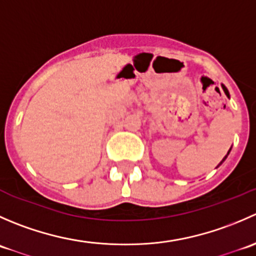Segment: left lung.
<instances>
[{
    "instance_id": "8db88e82",
    "label": "left lung",
    "mask_w": 256,
    "mask_h": 256,
    "mask_svg": "<svg viewBox=\"0 0 256 256\" xmlns=\"http://www.w3.org/2000/svg\"><path fill=\"white\" fill-rule=\"evenodd\" d=\"M222 88H223V90H224V92H226V96H228V98H230V95H229V92H228V89H226V85H223V84H222ZM230 150H232V148H230ZM230 150H229V151H228V154H226V156L224 157L223 160H222V161H220V164H219L218 166H220V164H223L224 161H226V157H228V154H229V152H230Z\"/></svg>"
}]
</instances>
